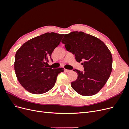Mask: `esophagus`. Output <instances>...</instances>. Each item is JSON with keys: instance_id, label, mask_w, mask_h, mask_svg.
Listing matches in <instances>:
<instances>
[{"instance_id": "esophagus-1", "label": "esophagus", "mask_w": 129, "mask_h": 129, "mask_svg": "<svg viewBox=\"0 0 129 129\" xmlns=\"http://www.w3.org/2000/svg\"><path fill=\"white\" fill-rule=\"evenodd\" d=\"M65 71L66 72V73H69L71 71V70H67V69H65Z\"/></svg>"}]
</instances>
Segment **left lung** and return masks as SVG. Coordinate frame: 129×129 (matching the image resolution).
Instances as JSON below:
<instances>
[{
  "mask_svg": "<svg viewBox=\"0 0 129 129\" xmlns=\"http://www.w3.org/2000/svg\"><path fill=\"white\" fill-rule=\"evenodd\" d=\"M67 51L75 55L77 62L83 61L84 71H73L77 78L71 86L83 96H92L104 86L112 70V56L106 45L97 37L83 31L65 34L61 41Z\"/></svg>",
  "mask_w": 129,
  "mask_h": 129,
  "instance_id": "1",
  "label": "left lung"
}]
</instances>
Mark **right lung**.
<instances>
[{"label": "right lung", "mask_w": 129, "mask_h": 129, "mask_svg": "<svg viewBox=\"0 0 129 129\" xmlns=\"http://www.w3.org/2000/svg\"><path fill=\"white\" fill-rule=\"evenodd\" d=\"M64 34L46 33L25 42L15 55L14 69L17 80L26 91L41 94L52 88L63 68H47L54 49Z\"/></svg>", "instance_id": "add662e5"}]
</instances>
